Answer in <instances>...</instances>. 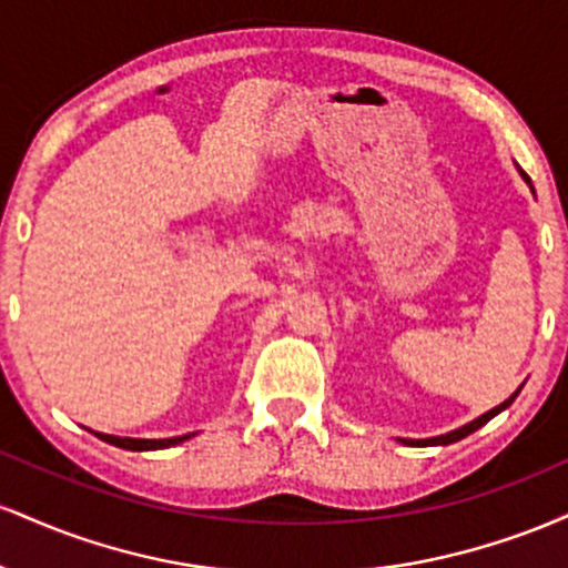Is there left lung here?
<instances>
[{
    "label": "left lung",
    "mask_w": 568,
    "mask_h": 568,
    "mask_svg": "<svg viewBox=\"0 0 568 568\" xmlns=\"http://www.w3.org/2000/svg\"><path fill=\"white\" fill-rule=\"evenodd\" d=\"M520 175H524L526 181H529V175H526L524 171H520ZM518 393H520V387L515 389V393L507 397L505 403H499L497 408H491V410H486L484 416H478V419H473L470 425H465V427H459V429H452V433H446V435H438V438H425V440H408V438H403L400 443H406V446H448V443H456V440H462V438H467V435L470 433H475V429L478 427H484L486 422H491L494 416L499 414V410H505L507 406H510V403L515 400V397H518Z\"/></svg>",
    "instance_id": "8db88e82"
}]
</instances>
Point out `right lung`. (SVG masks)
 Returning a JSON list of instances; mask_svg holds the SVG:
<instances>
[{"label":"right lung","instance_id":"1","mask_svg":"<svg viewBox=\"0 0 568 568\" xmlns=\"http://www.w3.org/2000/svg\"><path fill=\"white\" fill-rule=\"evenodd\" d=\"M98 438L112 443L116 448H128V452H158V448H171V446H179V443H184L192 438V435H179V438H162V440H146V438H120V435H103V433H95Z\"/></svg>","mask_w":568,"mask_h":568}]
</instances>
